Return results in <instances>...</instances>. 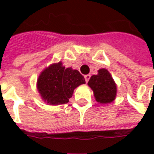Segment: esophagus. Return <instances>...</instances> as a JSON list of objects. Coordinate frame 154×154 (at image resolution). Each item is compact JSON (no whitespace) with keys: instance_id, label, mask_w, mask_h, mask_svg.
I'll return each instance as SVG.
<instances>
[{"instance_id":"obj_1","label":"esophagus","mask_w":154,"mask_h":154,"mask_svg":"<svg viewBox=\"0 0 154 154\" xmlns=\"http://www.w3.org/2000/svg\"><path fill=\"white\" fill-rule=\"evenodd\" d=\"M90 78H91V75H90V74H86V75H85V80H86V82H88L89 80H90Z\"/></svg>"}]
</instances>
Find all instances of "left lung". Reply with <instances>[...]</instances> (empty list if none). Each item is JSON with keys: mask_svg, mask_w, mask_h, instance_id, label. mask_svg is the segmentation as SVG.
I'll return each instance as SVG.
<instances>
[{"mask_svg": "<svg viewBox=\"0 0 154 154\" xmlns=\"http://www.w3.org/2000/svg\"><path fill=\"white\" fill-rule=\"evenodd\" d=\"M88 86L92 89L94 97L98 103H108L115 99L116 86L108 70L99 69L97 75L91 77Z\"/></svg>", "mask_w": 154, "mask_h": 154, "instance_id": "obj_1", "label": "left lung"}]
</instances>
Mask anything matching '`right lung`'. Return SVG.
<instances>
[{"label":"right lung","mask_w":154,"mask_h":154,"mask_svg":"<svg viewBox=\"0 0 154 154\" xmlns=\"http://www.w3.org/2000/svg\"><path fill=\"white\" fill-rule=\"evenodd\" d=\"M85 83L84 76L78 70L65 68L60 62L52 64L41 73L38 89L45 102L58 105L68 103L74 88Z\"/></svg>","instance_id":"add662e5"}]
</instances>
